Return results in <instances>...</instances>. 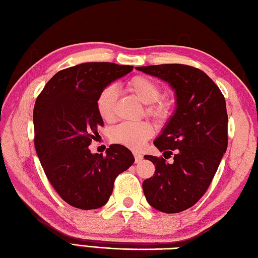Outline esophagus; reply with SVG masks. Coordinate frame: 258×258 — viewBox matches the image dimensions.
<instances>
[{"label": "esophagus", "mask_w": 258, "mask_h": 258, "mask_svg": "<svg viewBox=\"0 0 258 258\" xmlns=\"http://www.w3.org/2000/svg\"><path fill=\"white\" fill-rule=\"evenodd\" d=\"M134 156H135V162L136 163H140L143 159V155L139 154V153H134Z\"/></svg>", "instance_id": "34e87169"}]
</instances>
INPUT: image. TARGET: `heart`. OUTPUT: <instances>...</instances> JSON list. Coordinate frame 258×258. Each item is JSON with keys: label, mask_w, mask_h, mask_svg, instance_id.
I'll return each instance as SVG.
<instances>
[{"label": "heart", "mask_w": 258, "mask_h": 258, "mask_svg": "<svg viewBox=\"0 0 258 258\" xmlns=\"http://www.w3.org/2000/svg\"><path fill=\"white\" fill-rule=\"evenodd\" d=\"M127 89L146 104V113L155 120L163 121L169 114V102L159 100L160 87L147 76H135L131 79ZM118 100V89L115 85H108L100 92L96 99V109L104 121L111 122L115 118V104ZM153 136L152 124L142 122H124L111 130L110 138L113 143L122 145L130 149H140Z\"/></svg>", "instance_id": "heart-1"}]
</instances>
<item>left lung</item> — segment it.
<instances>
[{"mask_svg": "<svg viewBox=\"0 0 258 258\" xmlns=\"http://www.w3.org/2000/svg\"><path fill=\"white\" fill-rule=\"evenodd\" d=\"M167 82L175 93V110L154 142L174 162L146 155L154 176L143 183L146 200L165 213L186 210L206 193L228 146L226 101L205 72L182 64L136 67Z\"/></svg>", "mask_w": 258, "mask_h": 258, "instance_id": "1", "label": "left lung"}]
</instances>
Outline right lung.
I'll return each mask as SVG.
<instances>
[{
	"label": "right lung",
	"mask_w": 258,
	"mask_h": 258,
	"mask_svg": "<svg viewBox=\"0 0 258 258\" xmlns=\"http://www.w3.org/2000/svg\"><path fill=\"white\" fill-rule=\"evenodd\" d=\"M133 70L113 62H84L58 72L37 98L36 152L52 187L72 207H103L112 194L115 177L135 162L133 153L122 145H111L105 156L89 149L103 125L96 109L98 95Z\"/></svg>",
	"instance_id": "1"
}]
</instances>
